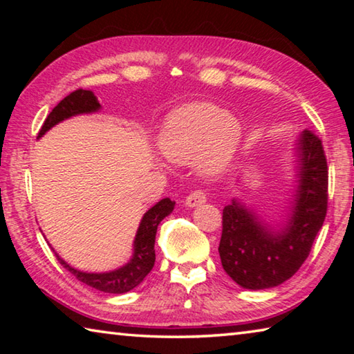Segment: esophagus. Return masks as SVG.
I'll use <instances>...</instances> for the list:
<instances>
[{
    "mask_svg": "<svg viewBox=\"0 0 354 354\" xmlns=\"http://www.w3.org/2000/svg\"><path fill=\"white\" fill-rule=\"evenodd\" d=\"M203 203H206V194L203 190H194L190 192L187 195V198H185V205L189 207H195V206H200Z\"/></svg>",
    "mask_w": 354,
    "mask_h": 354,
    "instance_id": "esophagus-1",
    "label": "esophagus"
}]
</instances>
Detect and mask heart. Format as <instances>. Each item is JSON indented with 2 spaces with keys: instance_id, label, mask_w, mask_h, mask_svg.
I'll return each instance as SVG.
<instances>
[{
  "instance_id": "obj_1",
  "label": "heart",
  "mask_w": 354,
  "mask_h": 354,
  "mask_svg": "<svg viewBox=\"0 0 354 354\" xmlns=\"http://www.w3.org/2000/svg\"><path fill=\"white\" fill-rule=\"evenodd\" d=\"M241 127L230 113L209 103H190L173 111L160 129L158 145L165 159L184 164L196 158L203 173L214 175L230 162Z\"/></svg>"
}]
</instances>
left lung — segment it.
<instances>
[{
	"label": "left lung",
	"mask_w": 354,
	"mask_h": 354,
	"mask_svg": "<svg viewBox=\"0 0 354 354\" xmlns=\"http://www.w3.org/2000/svg\"><path fill=\"white\" fill-rule=\"evenodd\" d=\"M299 179L295 206L284 230L272 234L239 203L223 209L220 259L225 272L245 289L279 286L308 259L328 209V164L322 140L303 131L298 143Z\"/></svg>",
	"instance_id": "obj_1"
}]
</instances>
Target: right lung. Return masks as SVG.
<instances>
[{
  "mask_svg": "<svg viewBox=\"0 0 354 354\" xmlns=\"http://www.w3.org/2000/svg\"><path fill=\"white\" fill-rule=\"evenodd\" d=\"M98 109L100 103L97 97H95L91 91L77 88V91L67 95L55 109L48 113L46 120L39 131L37 139L44 136L48 129L53 128L55 124L62 122L65 118L77 115V113L95 112ZM173 207H175V203L170 198H164L159 203H156V205L143 215L140 226L136 234L133 259H131L124 267L118 268V270H113L109 273H86L70 267L67 262L56 254L57 261L61 262L64 268H67L71 274H75L81 283L91 286L97 290L107 293H124L133 290L134 287L139 286L142 281L145 279L147 274L151 272L156 261V231H158L160 221L173 211Z\"/></svg>",
  "mask_w": 354,
  "mask_h": 354,
  "instance_id": "obj_1",
  "label": "right lung"
}]
</instances>
